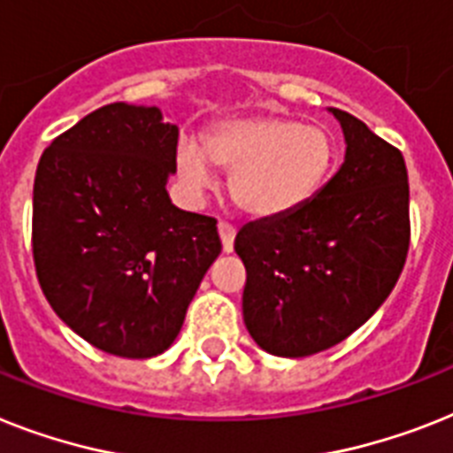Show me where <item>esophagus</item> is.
Listing matches in <instances>:
<instances>
[{
	"mask_svg": "<svg viewBox=\"0 0 453 453\" xmlns=\"http://www.w3.org/2000/svg\"><path fill=\"white\" fill-rule=\"evenodd\" d=\"M219 238H222V250L226 254L234 252V238H235V226L229 222H219L218 224Z\"/></svg>",
	"mask_w": 453,
	"mask_h": 453,
	"instance_id": "esophagus-1",
	"label": "esophagus"
}]
</instances>
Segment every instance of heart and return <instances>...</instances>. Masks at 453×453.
Instances as JSON below:
<instances>
[{
    "label": "heart",
    "instance_id": "b5f03b06",
    "mask_svg": "<svg viewBox=\"0 0 453 453\" xmlns=\"http://www.w3.org/2000/svg\"><path fill=\"white\" fill-rule=\"evenodd\" d=\"M335 157L338 145L326 127L259 113L215 122L203 134V148L180 141L175 168L192 196L212 189V166L231 171L229 194L242 212L280 218L319 194Z\"/></svg>",
    "mask_w": 453,
    "mask_h": 453
}]
</instances>
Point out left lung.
Returning <instances> with one entry per match:
<instances>
[{"instance_id": "1", "label": "left lung", "mask_w": 453, "mask_h": 453, "mask_svg": "<svg viewBox=\"0 0 453 453\" xmlns=\"http://www.w3.org/2000/svg\"><path fill=\"white\" fill-rule=\"evenodd\" d=\"M331 111L347 141L338 173L296 211L245 224L234 242L248 271L242 319L275 357H310L352 335L387 301L410 250L403 152Z\"/></svg>"}]
</instances>
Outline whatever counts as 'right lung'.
Masks as SVG:
<instances>
[{
  "instance_id": "1",
  "label": "right lung",
  "mask_w": 453,
  "mask_h": 453,
  "mask_svg": "<svg viewBox=\"0 0 453 453\" xmlns=\"http://www.w3.org/2000/svg\"><path fill=\"white\" fill-rule=\"evenodd\" d=\"M178 127L108 104L52 138L36 166L32 254L50 308L89 345L150 358L180 334L222 252L218 219L178 211Z\"/></svg>"
}]
</instances>
